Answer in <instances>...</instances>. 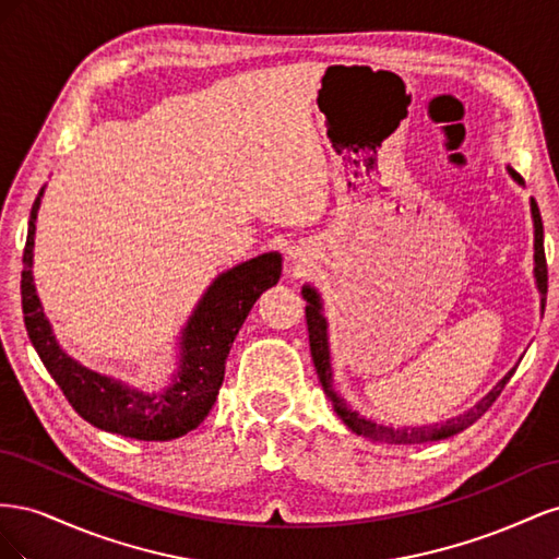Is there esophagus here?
<instances>
[{"mask_svg": "<svg viewBox=\"0 0 559 559\" xmlns=\"http://www.w3.org/2000/svg\"><path fill=\"white\" fill-rule=\"evenodd\" d=\"M294 259H296V257H294Z\"/></svg>", "mask_w": 559, "mask_h": 559, "instance_id": "obj_1", "label": "esophagus"}]
</instances>
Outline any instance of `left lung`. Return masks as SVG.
Returning <instances> with one entry per match:
<instances>
[{
  "label": "left lung",
  "mask_w": 559,
  "mask_h": 559,
  "mask_svg": "<svg viewBox=\"0 0 559 559\" xmlns=\"http://www.w3.org/2000/svg\"><path fill=\"white\" fill-rule=\"evenodd\" d=\"M511 177L522 183V177L511 170ZM532 216H534V275H536V284L540 292V308H546V294H548V263H546V251H544V224H540V214L536 202L532 200ZM302 298L308 300L306 306V321H308V333H310V352H312V361L317 368V378L324 386V394L331 401L333 411L343 417L345 425L359 436L370 438V441H380V443H389V445H415V443H431V441H443L448 436L460 433L464 429H468L473 421H478L492 403L499 399V394L503 392V386L509 384V380L513 378L515 368L506 376L492 392H489L476 408H471L466 415H460L456 419H448L445 425H433V427H403V429H392V427H380L376 421L364 419L359 413H354L347 408V403L335 394L333 389V373H331V361H329V337H326V319L321 314V300L319 294L312 289V286H302Z\"/></svg>",
  "instance_id": "1"
}]
</instances>
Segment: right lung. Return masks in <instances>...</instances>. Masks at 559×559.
<instances>
[{
    "instance_id": "add662e5",
    "label": "right lung",
    "mask_w": 559,
    "mask_h": 559,
    "mask_svg": "<svg viewBox=\"0 0 559 559\" xmlns=\"http://www.w3.org/2000/svg\"><path fill=\"white\" fill-rule=\"evenodd\" d=\"M41 195L44 189L29 212L21 296L27 335L50 378L58 382L72 408L97 429L138 441H173L189 433L212 411L224 382L228 352L253 302L280 282L282 257L270 251L218 275L183 329L181 366L173 384L158 394L142 392L83 368L67 357L50 333L29 270Z\"/></svg>"
}]
</instances>
